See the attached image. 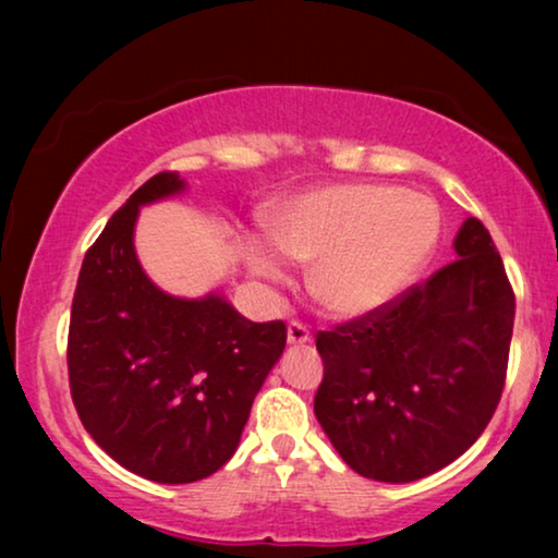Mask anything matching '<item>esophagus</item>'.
Instances as JSON below:
<instances>
[{
  "label": "esophagus",
  "instance_id": "1",
  "mask_svg": "<svg viewBox=\"0 0 558 558\" xmlns=\"http://www.w3.org/2000/svg\"><path fill=\"white\" fill-rule=\"evenodd\" d=\"M287 340L289 345H304V342L312 340V332L307 330V325L296 323V319H292L287 327Z\"/></svg>",
  "mask_w": 558,
  "mask_h": 558
}]
</instances>
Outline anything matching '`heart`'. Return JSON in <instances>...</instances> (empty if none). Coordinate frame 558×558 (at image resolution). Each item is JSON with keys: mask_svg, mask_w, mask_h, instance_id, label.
<instances>
[{"mask_svg": "<svg viewBox=\"0 0 558 558\" xmlns=\"http://www.w3.org/2000/svg\"><path fill=\"white\" fill-rule=\"evenodd\" d=\"M266 228L279 254L312 266L310 289L327 312L361 317L393 302L422 271L437 243L439 213L422 193L345 182L274 205ZM248 266L274 284L287 279L264 246L248 248Z\"/></svg>", "mask_w": 558, "mask_h": 558, "instance_id": "heart-1", "label": "heart"}]
</instances>
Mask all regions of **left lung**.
<instances>
[{
  "instance_id": "8db88e82",
  "label": "left lung",
  "mask_w": 558,
  "mask_h": 558,
  "mask_svg": "<svg viewBox=\"0 0 558 558\" xmlns=\"http://www.w3.org/2000/svg\"><path fill=\"white\" fill-rule=\"evenodd\" d=\"M457 258L386 307L317 332L315 416L357 475L411 483L475 445L506 386L515 294L477 218Z\"/></svg>"
}]
</instances>
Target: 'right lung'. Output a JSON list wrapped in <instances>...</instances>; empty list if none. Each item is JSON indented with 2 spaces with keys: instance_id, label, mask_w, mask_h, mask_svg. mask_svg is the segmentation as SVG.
<instances>
[{
  "instance_id": "1",
  "label": "right lung",
  "mask_w": 558,
  "mask_h": 558,
  "mask_svg": "<svg viewBox=\"0 0 558 558\" xmlns=\"http://www.w3.org/2000/svg\"><path fill=\"white\" fill-rule=\"evenodd\" d=\"M185 187L149 178L83 258L68 330V380L83 426L111 460L151 483L182 485L231 460L287 325L251 323L223 296L180 300L134 254L140 205Z\"/></svg>"
}]
</instances>
